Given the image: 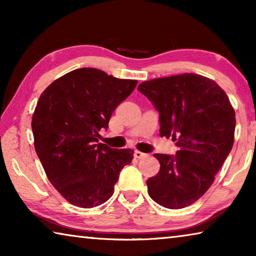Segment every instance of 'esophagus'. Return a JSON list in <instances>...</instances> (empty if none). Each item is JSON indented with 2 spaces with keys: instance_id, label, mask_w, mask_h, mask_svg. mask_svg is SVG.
I'll return each instance as SVG.
<instances>
[{
  "instance_id": "obj_1",
  "label": "esophagus",
  "mask_w": 256,
  "mask_h": 256,
  "mask_svg": "<svg viewBox=\"0 0 256 256\" xmlns=\"http://www.w3.org/2000/svg\"><path fill=\"white\" fill-rule=\"evenodd\" d=\"M134 157L138 158V159H142V158L146 157V154H144V152H141V151L136 150V151H134Z\"/></svg>"
}]
</instances>
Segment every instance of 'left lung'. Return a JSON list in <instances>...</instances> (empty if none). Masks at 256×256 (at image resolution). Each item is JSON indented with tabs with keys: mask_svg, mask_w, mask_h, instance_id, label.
<instances>
[{
	"mask_svg": "<svg viewBox=\"0 0 256 256\" xmlns=\"http://www.w3.org/2000/svg\"><path fill=\"white\" fill-rule=\"evenodd\" d=\"M138 90L159 112L160 136L178 146L176 156L154 154L160 170L146 180L148 193L160 206L182 209L210 188L230 152L235 110L214 80L196 73L144 81Z\"/></svg>",
	"mask_w": 256,
	"mask_h": 256,
	"instance_id": "left-lung-1",
	"label": "left lung"
}]
</instances>
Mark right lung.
<instances>
[{"instance_id":"obj_1","label":"right lung","mask_w":256,"mask_h":256,"mask_svg":"<svg viewBox=\"0 0 256 256\" xmlns=\"http://www.w3.org/2000/svg\"><path fill=\"white\" fill-rule=\"evenodd\" d=\"M136 84L82 68L52 82L38 99L34 150L52 185L71 204L89 209L110 200L120 172L132 162L133 150L112 149L98 136Z\"/></svg>"}]
</instances>
